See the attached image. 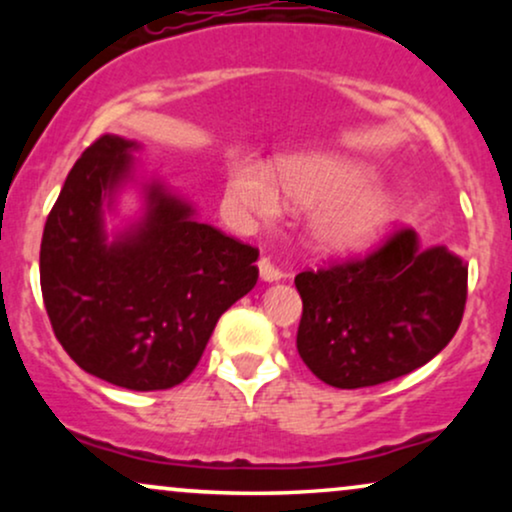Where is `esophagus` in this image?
Here are the masks:
<instances>
[{
    "label": "esophagus",
    "instance_id": "34e87169",
    "mask_svg": "<svg viewBox=\"0 0 512 512\" xmlns=\"http://www.w3.org/2000/svg\"><path fill=\"white\" fill-rule=\"evenodd\" d=\"M257 267H260L262 281H279L281 276H284V272H281V269L276 267V264L269 260V257H262V260L257 262Z\"/></svg>",
    "mask_w": 512,
    "mask_h": 512
}]
</instances>
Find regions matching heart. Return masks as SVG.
<instances>
[{"mask_svg":"<svg viewBox=\"0 0 512 512\" xmlns=\"http://www.w3.org/2000/svg\"><path fill=\"white\" fill-rule=\"evenodd\" d=\"M375 168L346 156H305L279 170V192L293 207H320L313 238L322 250H361L395 219V204L378 187ZM228 202L243 214L269 219L279 209V192L255 163H238L228 178Z\"/></svg>","mask_w":512,"mask_h":512,"instance_id":"b5f03b06","label":"heart"}]
</instances>
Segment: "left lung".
Listing matches in <instances>:
<instances>
[{
    "label": "left lung",
    "instance_id": "obj_1",
    "mask_svg": "<svg viewBox=\"0 0 512 512\" xmlns=\"http://www.w3.org/2000/svg\"><path fill=\"white\" fill-rule=\"evenodd\" d=\"M303 298L296 346L322 383L356 390L421 368L448 346L467 303V262L419 248L411 228L366 257L296 276Z\"/></svg>",
    "mask_w": 512,
    "mask_h": 512
}]
</instances>
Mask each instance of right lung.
<instances>
[{
    "label": "right lung",
    "mask_w": 512,
    "mask_h": 512,
    "mask_svg": "<svg viewBox=\"0 0 512 512\" xmlns=\"http://www.w3.org/2000/svg\"><path fill=\"white\" fill-rule=\"evenodd\" d=\"M139 144L103 134L69 170L45 221L40 289L52 332L86 373L127 390L180 385L219 317L257 284L252 245L195 219L163 185L108 243L103 207L132 178Z\"/></svg>",
    "instance_id": "obj_1"
}]
</instances>
